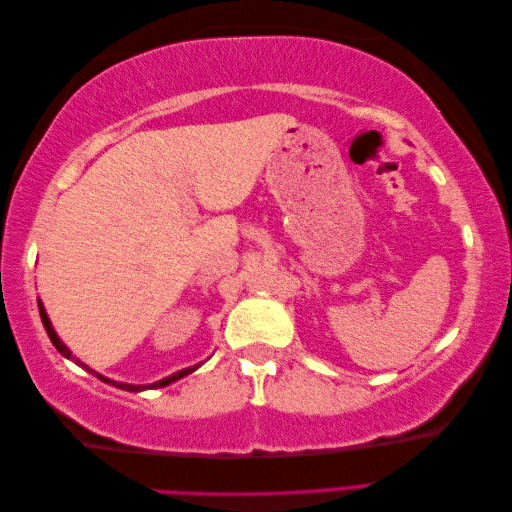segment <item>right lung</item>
Segmentation results:
<instances>
[{
  "instance_id": "right-lung-1",
  "label": "right lung",
  "mask_w": 512,
  "mask_h": 512,
  "mask_svg": "<svg viewBox=\"0 0 512 512\" xmlns=\"http://www.w3.org/2000/svg\"><path fill=\"white\" fill-rule=\"evenodd\" d=\"M39 314H41V323H43V328H46V332H48V336H50V341H52V345L57 347V350L65 356V358H72L74 363H79L81 367H85L88 369L90 374H94L96 378H101L103 383H107V385H114V387H118V389H125V391H143V389H156V387H165V385H171V383H176L178 378H182V376H187V374H191V372H195V369H198L200 365H193V367H187V369H180V372H176V374H171V376H167V378H162V380H158V383H154V385H127V383H116V380H110V378H105V376H101L99 372H94V369H90L88 365L85 363H81L79 358H74L72 356V352L68 350V347H65L63 343H61V339L57 336V332H54V328H52V323H50V319H48V314H46V310H43V303H41V299H39Z\"/></svg>"
}]
</instances>
